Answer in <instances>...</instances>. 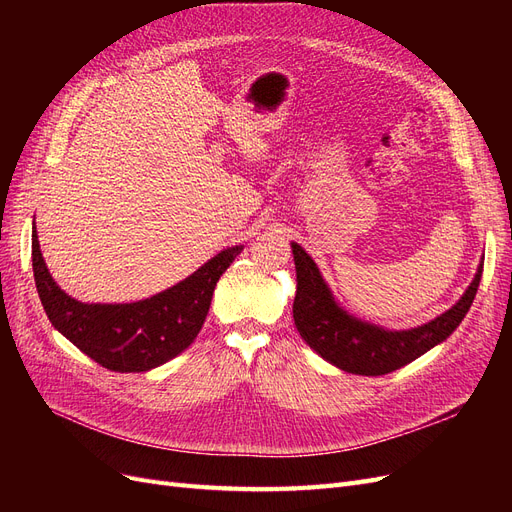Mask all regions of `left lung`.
I'll list each match as a JSON object with an SVG mask.
<instances>
[{
    "mask_svg": "<svg viewBox=\"0 0 512 512\" xmlns=\"http://www.w3.org/2000/svg\"><path fill=\"white\" fill-rule=\"evenodd\" d=\"M290 245L294 269H297V294H294L292 318L299 335L324 361L359 376L391 374L433 346L442 344L466 318L476 297L485 260V256L480 258L472 284L451 309H446L444 314L421 324V327L393 331L348 314L335 301L312 256L299 243L292 241Z\"/></svg>",
    "mask_w": 512,
    "mask_h": 512,
    "instance_id": "1",
    "label": "left lung"
}]
</instances>
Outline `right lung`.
Here are the masks:
<instances>
[{
  "label": "right lung",
  "instance_id": "obj_1",
  "mask_svg": "<svg viewBox=\"0 0 512 512\" xmlns=\"http://www.w3.org/2000/svg\"><path fill=\"white\" fill-rule=\"evenodd\" d=\"M243 250L226 247L173 288L134 303H83L57 286L40 252L36 222L32 265L40 301L53 327L102 367L149 371L175 359L203 329L215 284Z\"/></svg>",
  "mask_w": 512,
  "mask_h": 512
}]
</instances>
